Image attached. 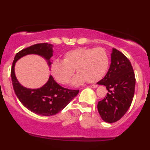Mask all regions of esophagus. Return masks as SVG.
I'll use <instances>...</instances> for the list:
<instances>
[{
    "label": "esophagus",
    "mask_w": 150,
    "mask_h": 150,
    "mask_svg": "<svg viewBox=\"0 0 150 150\" xmlns=\"http://www.w3.org/2000/svg\"><path fill=\"white\" fill-rule=\"evenodd\" d=\"M98 87L97 85H91V86H90V88H96Z\"/></svg>",
    "instance_id": "esophagus-1"
}]
</instances>
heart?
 I'll return each instance as SVG.
<instances>
[{
  "mask_svg": "<svg viewBox=\"0 0 150 150\" xmlns=\"http://www.w3.org/2000/svg\"><path fill=\"white\" fill-rule=\"evenodd\" d=\"M108 57L103 48H78L64 55L63 60L55 59L51 64V72L60 84H67L75 69L78 72L72 85L79 86L87 81L96 83L103 78L108 67Z\"/></svg>",
  "mask_w": 150,
  "mask_h": 150,
  "instance_id": "b5f03b06",
  "label": "heart"
}]
</instances>
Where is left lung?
Masks as SVG:
<instances>
[{
  "label": "left lung",
  "instance_id": "8db88e82",
  "mask_svg": "<svg viewBox=\"0 0 150 150\" xmlns=\"http://www.w3.org/2000/svg\"><path fill=\"white\" fill-rule=\"evenodd\" d=\"M135 83L130 61L123 53L113 48L108 72L98 83L108 91L97 105L99 114L105 122H116L128 111L134 95Z\"/></svg>",
  "mask_w": 150,
  "mask_h": 150
}]
</instances>
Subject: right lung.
<instances>
[{
  "label": "right lung",
  "instance_id": "add662e5",
  "mask_svg": "<svg viewBox=\"0 0 150 150\" xmlns=\"http://www.w3.org/2000/svg\"><path fill=\"white\" fill-rule=\"evenodd\" d=\"M53 47L51 44L42 43L21 50L14 57L11 72L13 87L18 100L30 111L41 116H53L59 113L78 95L79 91L64 88L56 83L52 75H50L47 83L41 88L31 89L24 87L16 76L15 64L26 55L37 54L43 57L50 67Z\"/></svg>",
  "mask_w": 150,
  "mask_h": 150
}]
</instances>
